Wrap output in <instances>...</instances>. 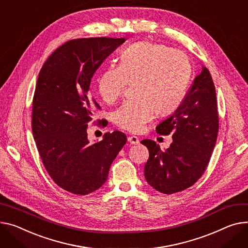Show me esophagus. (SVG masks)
Returning <instances> with one entry per match:
<instances>
[{"mask_svg": "<svg viewBox=\"0 0 248 248\" xmlns=\"http://www.w3.org/2000/svg\"><path fill=\"white\" fill-rule=\"evenodd\" d=\"M127 141L130 143V144H138L140 142V140L138 137L136 136H129L127 138Z\"/></svg>", "mask_w": 248, "mask_h": 248, "instance_id": "1", "label": "esophagus"}]
</instances>
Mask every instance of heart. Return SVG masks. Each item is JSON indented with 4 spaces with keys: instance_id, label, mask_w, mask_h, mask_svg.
<instances>
[{
    "instance_id": "1",
    "label": "heart",
    "mask_w": 248,
    "mask_h": 248,
    "mask_svg": "<svg viewBox=\"0 0 248 248\" xmlns=\"http://www.w3.org/2000/svg\"><path fill=\"white\" fill-rule=\"evenodd\" d=\"M191 76L186 54L164 45L138 43L121 55L119 65H109L97 78V92L107 104L123 95L126 85L134 84L129 98L113 111L119 127L139 133L159 115L173 112L183 102Z\"/></svg>"
}]
</instances>
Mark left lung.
<instances>
[{
	"mask_svg": "<svg viewBox=\"0 0 248 248\" xmlns=\"http://www.w3.org/2000/svg\"><path fill=\"white\" fill-rule=\"evenodd\" d=\"M217 93L206 67L197 76L183 103L155 130L172 135L167 151L151 140H143L150 152L144 166L147 184L164 194L192 186L205 171L218 134Z\"/></svg>",
	"mask_w": 248,
	"mask_h": 248,
	"instance_id": "left-lung-1",
	"label": "left lung"
}]
</instances>
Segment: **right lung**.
I'll list each match as a JSON object with an SVG mask.
<instances>
[{
  "label": "right lung",
  "instance_id": "add662e5",
  "mask_svg": "<svg viewBox=\"0 0 248 248\" xmlns=\"http://www.w3.org/2000/svg\"><path fill=\"white\" fill-rule=\"evenodd\" d=\"M124 38L65 42L42 67L32 98L31 130L43 164L62 189L86 195L100 188L126 142L119 130L90 143L87 128L101 107L90 93L92 78ZM106 126V120L97 121ZM95 122H93L94 124Z\"/></svg>",
  "mask_w": 248,
  "mask_h": 248
}]
</instances>
